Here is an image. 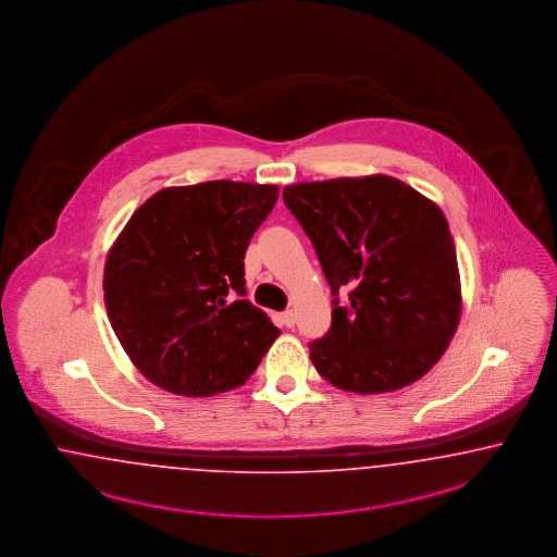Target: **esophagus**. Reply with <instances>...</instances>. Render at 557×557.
Returning a JSON list of instances; mask_svg holds the SVG:
<instances>
[{
	"label": "esophagus",
	"instance_id": "esophagus-1",
	"mask_svg": "<svg viewBox=\"0 0 557 557\" xmlns=\"http://www.w3.org/2000/svg\"><path fill=\"white\" fill-rule=\"evenodd\" d=\"M280 321H282V325H286V327H294V323H296V317H294V312L286 311L280 314Z\"/></svg>",
	"mask_w": 557,
	"mask_h": 557
}]
</instances>
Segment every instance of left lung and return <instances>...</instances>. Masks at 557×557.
I'll use <instances>...</instances> for the list:
<instances>
[{"instance_id": "obj_1", "label": "left lung", "mask_w": 557, "mask_h": 557, "mask_svg": "<svg viewBox=\"0 0 557 557\" xmlns=\"http://www.w3.org/2000/svg\"><path fill=\"white\" fill-rule=\"evenodd\" d=\"M284 202L335 296L330 332L309 346L319 375L355 394L423 377L460 321L458 261L442 209L389 176L292 184ZM339 288L349 292L346 304Z\"/></svg>"}]
</instances>
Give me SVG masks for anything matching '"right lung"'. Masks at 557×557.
<instances>
[{"label":"right lung","mask_w":557,"mask_h":557,"mask_svg":"<svg viewBox=\"0 0 557 557\" xmlns=\"http://www.w3.org/2000/svg\"><path fill=\"white\" fill-rule=\"evenodd\" d=\"M277 186L213 180L163 188L134 211L106 263V307L134 367L180 396L243 385L280 330L243 296L245 255ZM236 290L242 298L226 302Z\"/></svg>","instance_id":"right-lung-1"}]
</instances>
